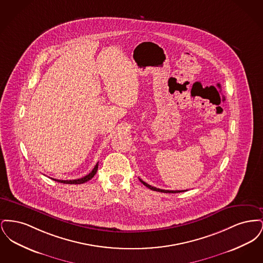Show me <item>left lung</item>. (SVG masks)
<instances>
[{"label":"left lung","instance_id":"1","mask_svg":"<svg viewBox=\"0 0 263 263\" xmlns=\"http://www.w3.org/2000/svg\"><path fill=\"white\" fill-rule=\"evenodd\" d=\"M139 180L148 188H150L151 190H154V191H159V192H163V193H178V192H184V191H187V190H164V189H160V188L154 187V186H151L150 184L146 183L145 181H143L141 178H139Z\"/></svg>","mask_w":263,"mask_h":263}]
</instances>
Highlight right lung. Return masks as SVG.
I'll return each mask as SVG.
<instances>
[{
    "label": "right lung",
    "mask_w": 263,
    "mask_h": 263,
    "mask_svg": "<svg viewBox=\"0 0 263 263\" xmlns=\"http://www.w3.org/2000/svg\"><path fill=\"white\" fill-rule=\"evenodd\" d=\"M98 167H99V163L96 164V166L92 168V171L88 174V175H85L84 177L82 178H78V179H73V180H60V179H54L55 181H58V182H61V183H66V184H82V183H85L88 181L89 179H91L95 175L97 174L98 172Z\"/></svg>",
    "instance_id": "add662e5"
}]
</instances>
